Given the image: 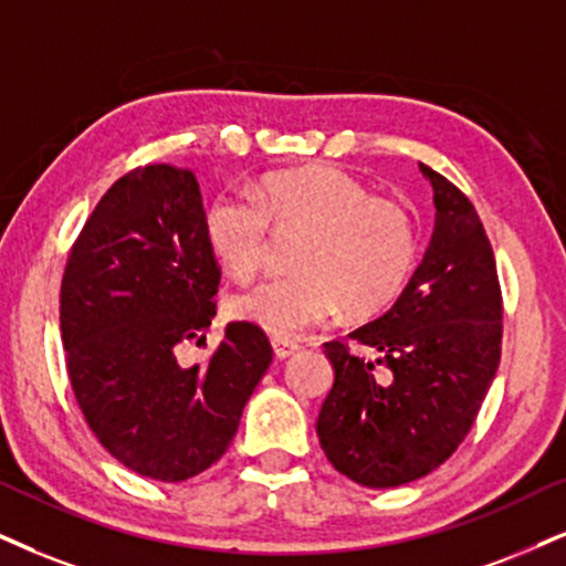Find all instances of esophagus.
<instances>
[{"instance_id":"34e87169","label":"esophagus","mask_w":566,"mask_h":566,"mask_svg":"<svg viewBox=\"0 0 566 566\" xmlns=\"http://www.w3.org/2000/svg\"><path fill=\"white\" fill-rule=\"evenodd\" d=\"M272 352H275L277 359H289L298 352V344H294V340L289 338H272Z\"/></svg>"}]
</instances>
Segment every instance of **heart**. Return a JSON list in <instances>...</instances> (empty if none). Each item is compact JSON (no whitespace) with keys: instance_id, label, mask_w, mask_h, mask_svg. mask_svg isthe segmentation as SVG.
Masks as SVG:
<instances>
[{"instance_id":"b5f03b06","label":"heart","mask_w":566,"mask_h":566,"mask_svg":"<svg viewBox=\"0 0 566 566\" xmlns=\"http://www.w3.org/2000/svg\"><path fill=\"white\" fill-rule=\"evenodd\" d=\"M249 197L212 199L205 239L228 275L251 281L268 254L270 226L298 233L294 275L230 296V317L277 338H296L344 306L365 317L388 306L407 285L417 260V228L399 201L333 165L264 176Z\"/></svg>"}]
</instances>
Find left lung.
<instances>
[{
	"mask_svg": "<svg viewBox=\"0 0 566 566\" xmlns=\"http://www.w3.org/2000/svg\"><path fill=\"white\" fill-rule=\"evenodd\" d=\"M436 228L422 264L386 315L348 333L375 352L325 344L331 394L317 438L340 475L367 488L424 478L457 451L501 361V289L472 201L420 163Z\"/></svg>",
	"mask_w": 566,
	"mask_h": 566,
	"instance_id": "8db88e82",
	"label": "left lung"
}]
</instances>
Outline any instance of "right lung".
I'll use <instances>...</instances> for the list:
<instances>
[{
	"mask_svg": "<svg viewBox=\"0 0 566 566\" xmlns=\"http://www.w3.org/2000/svg\"><path fill=\"white\" fill-rule=\"evenodd\" d=\"M218 283L197 176L176 165L113 184L67 256L70 386L104 449L144 478L180 483L218 462L272 361L262 327L228 323L207 365H180L184 340L205 344Z\"/></svg>",
	"mask_w": 566,
	"mask_h": 566,
	"instance_id": "add662e5",
	"label": "right lung"
}]
</instances>
